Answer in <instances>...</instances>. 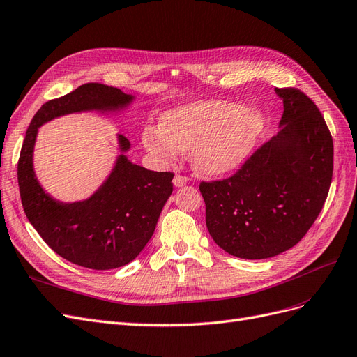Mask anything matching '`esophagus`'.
<instances>
[{
  "label": "esophagus",
  "mask_w": 357,
  "mask_h": 357,
  "mask_svg": "<svg viewBox=\"0 0 357 357\" xmlns=\"http://www.w3.org/2000/svg\"><path fill=\"white\" fill-rule=\"evenodd\" d=\"M188 177L186 176H181V174H176L174 176V180H172V183H174V186H177V188H180V186H185L186 183H188Z\"/></svg>",
  "instance_id": "obj_1"
}]
</instances>
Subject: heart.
I'll return each mask as SVG.
<instances>
[{"instance_id": "heart-1", "label": "heart", "mask_w": 357, "mask_h": 357, "mask_svg": "<svg viewBox=\"0 0 357 357\" xmlns=\"http://www.w3.org/2000/svg\"><path fill=\"white\" fill-rule=\"evenodd\" d=\"M262 128V116L238 102L201 101L167 112L160 126H144L142 143L160 164H172L180 150H189L198 171L222 174L250 153Z\"/></svg>"}]
</instances>
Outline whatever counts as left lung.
<instances>
[{"label": "left lung", "instance_id": "1", "mask_svg": "<svg viewBox=\"0 0 357 357\" xmlns=\"http://www.w3.org/2000/svg\"><path fill=\"white\" fill-rule=\"evenodd\" d=\"M283 100L280 132L255 150L234 176L201 181L213 240L241 259H266L298 244L328 198L333 142L317 105L296 88Z\"/></svg>", "mask_w": 357, "mask_h": 357}]
</instances>
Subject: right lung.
<instances>
[{
  "mask_svg": "<svg viewBox=\"0 0 357 357\" xmlns=\"http://www.w3.org/2000/svg\"><path fill=\"white\" fill-rule=\"evenodd\" d=\"M131 101V95L113 86L86 83L43 104L29 123L17 162L24 211L45 243L71 264L113 269L134 261L152 238L159 214L172 193L174 172L150 171L121 155L109 178L89 199L59 202L43 190L32 167L38 126L70 113L119 110ZM129 146L128 138L119 135L122 152Z\"/></svg>",
  "mask_w": 357,
  "mask_h": 357,
  "instance_id": "add662e5",
  "label": "right lung"
}]
</instances>
